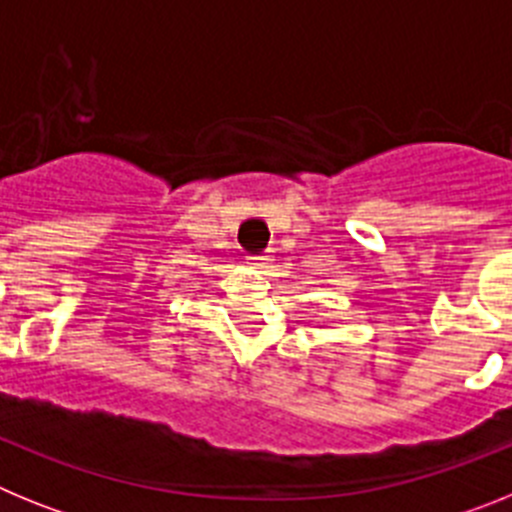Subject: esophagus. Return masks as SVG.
I'll list each match as a JSON object with an SVG mask.
<instances>
[{
  "label": "esophagus",
  "instance_id": "34e87169",
  "mask_svg": "<svg viewBox=\"0 0 512 512\" xmlns=\"http://www.w3.org/2000/svg\"><path fill=\"white\" fill-rule=\"evenodd\" d=\"M246 264L251 266V269H264V266L269 264V259H266V256H248Z\"/></svg>",
  "mask_w": 512,
  "mask_h": 512
}]
</instances>
